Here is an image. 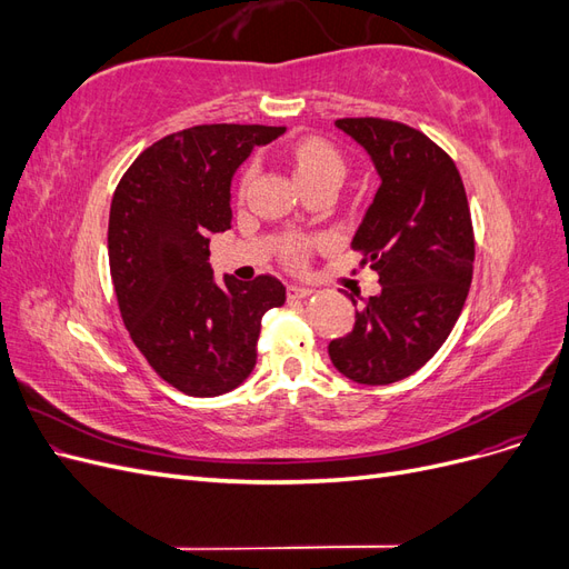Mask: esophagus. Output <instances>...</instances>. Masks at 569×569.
Listing matches in <instances>:
<instances>
[{
  "label": "esophagus",
  "instance_id": "esophagus-1",
  "mask_svg": "<svg viewBox=\"0 0 569 569\" xmlns=\"http://www.w3.org/2000/svg\"><path fill=\"white\" fill-rule=\"evenodd\" d=\"M311 295H313V289H308V287H297V284L287 287V297L291 301H301V299H308Z\"/></svg>",
  "mask_w": 569,
  "mask_h": 569
}]
</instances>
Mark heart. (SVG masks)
I'll use <instances>...</instances> for the list:
<instances>
[{
    "label": "heart",
    "instance_id": "1",
    "mask_svg": "<svg viewBox=\"0 0 569 569\" xmlns=\"http://www.w3.org/2000/svg\"><path fill=\"white\" fill-rule=\"evenodd\" d=\"M291 163H295L297 178L301 184H311V182H341L343 176H347V161H343L341 151L325 137H301L299 142L291 147ZM256 168L247 166L242 180H239V192H244L249 182L253 180ZM313 249V239L306 237H289L282 244V258L284 263L301 268L308 261V253Z\"/></svg>",
    "mask_w": 569,
    "mask_h": 569
}]
</instances>
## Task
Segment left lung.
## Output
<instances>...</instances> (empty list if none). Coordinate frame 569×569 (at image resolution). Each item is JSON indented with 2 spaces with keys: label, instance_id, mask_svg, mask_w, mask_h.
Segmentation results:
<instances>
[{
  "label": "left lung",
  "instance_id": "obj_1",
  "mask_svg": "<svg viewBox=\"0 0 569 569\" xmlns=\"http://www.w3.org/2000/svg\"><path fill=\"white\" fill-rule=\"evenodd\" d=\"M382 182L351 247L380 274L353 330L332 339L335 368L358 385H391L420 370L468 299L475 230L453 159L416 128L389 118H339ZM358 291L349 297L356 306Z\"/></svg>",
  "mask_w": 569,
  "mask_h": 569
}]
</instances>
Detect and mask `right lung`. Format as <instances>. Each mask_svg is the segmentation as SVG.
I'll use <instances>...</instances> for the list:
<instances>
[{"instance_id": "obj_1", "label": "right lung", "mask_w": 569, "mask_h": 569, "mask_svg": "<svg viewBox=\"0 0 569 569\" xmlns=\"http://www.w3.org/2000/svg\"><path fill=\"white\" fill-rule=\"evenodd\" d=\"M284 126H194L147 147L120 178L109 213V266L130 339L161 380L220 396L256 366L261 318L284 303L270 274L213 282L209 237L232 220L230 182L253 147Z\"/></svg>"}]
</instances>
